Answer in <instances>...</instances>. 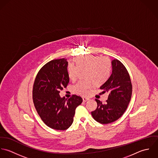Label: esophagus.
Returning <instances> with one entry per match:
<instances>
[{"mask_svg": "<svg viewBox=\"0 0 158 158\" xmlns=\"http://www.w3.org/2000/svg\"><path fill=\"white\" fill-rule=\"evenodd\" d=\"M82 99H83V101H84V102H86V101H87L89 100V98H86V97H83V98H82Z\"/></svg>", "mask_w": 158, "mask_h": 158, "instance_id": "34e87169", "label": "esophagus"}]
</instances>
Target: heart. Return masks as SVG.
Wrapping results in <instances>:
<instances>
[{
  "mask_svg": "<svg viewBox=\"0 0 158 158\" xmlns=\"http://www.w3.org/2000/svg\"><path fill=\"white\" fill-rule=\"evenodd\" d=\"M72 64H68L66 67L67 76L71 81H75L77 77L79 71L83 69L86 79L85 81L78 82L73 87L74 94L86 96L89 90L95 85L98 87L104 84L109 79L112 69L110 60L105 57H100L94 55H86L73 59Z\"/></svg>",
  "mask_w": 158,
  "mask_h": 158,
  "instance_id": "b5f03b06",
  "label": "heart"
}]
</instances>
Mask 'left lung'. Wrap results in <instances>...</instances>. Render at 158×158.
<instances>
[{"label":"left lung","instance_id":"8db88e82","mask_svg":"<svg viewBox=\"0 0 158 158\" xmlns=\"http://www.w3.org/2000/svg\"><path fill=\"white\" fill-rule=\"evenodd\" d=\"M112 71L107 81L100 87L104 92L109 93L104 104L96 99V109L92 112L95 120L101 124L112 123L120 118L126 111L132 95V84L125 66L120 61H112Z\"/></svg>","mask_w":158,"mask_h":158}]
</instances>
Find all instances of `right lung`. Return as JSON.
<instances>
[{
	"label": "right lung",
	"mask_w": 158,
	"mask_h": 158,
	"mask_svg": "<svg viewBox=\"0 0 158 158\" xmlns=\"http://www.w3.org/2000/svg\"><path fill=\"white\" fill-rule=\"evenodd\" d=\"M64 58L52 60L38 71L33 86V101L43 122L52 129L65 130L73 122L76 108L82 102L81 96L61 98L60 91L69 82Z\"/></svg>",
	"instance_id": "obj_1"
}]
</instances>
